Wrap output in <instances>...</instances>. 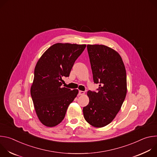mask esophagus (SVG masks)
Here are the masks:
<instances>
[{"instance_id":"34e87169","label":"esophagus","mask_w":157,"mask_h":157,"mask_svg":"<svg viewBox=\"0 0 157 157\" xmlns=\"http://www.w3.org/2000/svg\"><path fill=\"white\" fill-rule=\"evenodd\" d=\"M85 94L84 91H79V95H84Z\"/></svg>"}]
</instances>
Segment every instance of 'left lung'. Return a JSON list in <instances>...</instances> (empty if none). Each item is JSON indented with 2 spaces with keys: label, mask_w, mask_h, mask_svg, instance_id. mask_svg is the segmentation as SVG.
<instances>
[{
  "label": "left lung",
  "mask_w": 157,
  "mask_h": 157,
  "mask_svg": "<svg viewBox=\"0 0 157 157\" xmlns=\"http://www.w3.org/2000/svg\"><path fill=\"white\" fill-rule=\"evenodd\" d=\"M94 82L97 92L88 91V105L83 107L85 120L95 127H102L114 120L127 94L125 66L120 55L102 44H87Z\"/></svg>",
  "instance_id": "8db88e82"
}]
</instances>
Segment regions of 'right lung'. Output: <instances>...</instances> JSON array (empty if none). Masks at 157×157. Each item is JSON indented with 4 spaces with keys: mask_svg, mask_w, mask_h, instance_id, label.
Listing matches in <instances>:
<instances>
[{
    "mask_svg": "<svg viewBox=\"0 0 157 157\" xmlns=\"http://www.w3.org/2000/svg\"><path fill=\"white\" fill-rule=\"evenodd\" d=\"M86 44L56 43L38 61L30 93L40 121L54 127L64 118L67 109L78 94V89L62 87V77H68Z\"/></svg>",
    "mask_w": 157,
    "mask_h": 157,
    "instance_id": "right-lung-1",
    "label": "right lung"
}]
</instances>
